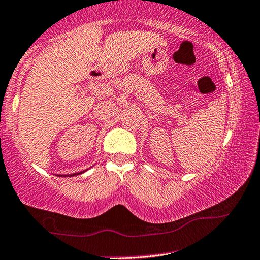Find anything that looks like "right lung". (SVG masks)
Wrapping results in <instances>:
<instances>
[{"mask_svg": "<svg viewBox=\"0 0 260 260\" xmlns=\"http://www.w3.org/2000/svg\"><path fill=\"white\" fill-rule=\"evenodd\" d=\"M81 173H82V172H80V173H74V174H70V176H69V177H71V176H77V174H81ZM65 177H68V176H65Z\"/></svg>", "mask_w": 260, "mask_h": 260, "instance_id": "obj_1", "label": "right lung"}]
</instances>
